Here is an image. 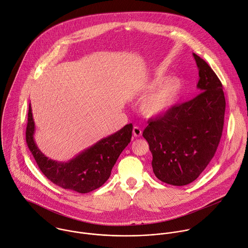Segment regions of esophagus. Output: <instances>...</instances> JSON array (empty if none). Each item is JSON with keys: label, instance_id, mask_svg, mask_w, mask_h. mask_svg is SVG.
Masks as SVG:
<instances>
[{"label": "esophagus", "instance_id": "1", "mask_svg": "<svg viewBox=\"0 0 248 248\" xmlns=\"http://www.w3.org/2000/svg\"><path fill=\"white\" fill-rule=\"evenodd\" d=\"M133 135H134L135 137H140V136L142 135L141 129H140L139 126H135V127L133 128Z\"/></svg>", "mask_w": 248, "mask_h": 248}]
</instances>
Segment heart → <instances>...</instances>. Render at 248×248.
Listing matches in <instances>:
<instances>
[{
    "label": "heart",
    "mask_w": 248,
    "mask_h": 248,
    "mask_svg": "<svg viewBox=\"0 0 248 248\" xmlns=\"http://www.w3.org/2000/svg\"><path fill=\"white\" fill-rule=\"evenodd\" d=\"M140 105V112L146 117H156L170 110L178 101L183 90L181 78L172 77L167 78L162 74H156L146 81L141 90L150 92Z\"/></svg>",
    "instance_id": "heart-1"
}]
</instances>
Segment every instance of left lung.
<instances>
[{"mask_svg":"<svg viewBox=\"0 0 248 248\" xmlns=\"http://www.w3.org/2000/svg\"><path fill=\"white\" fill-rule=\"evenodd\" d=\"M193 56L199 69V94L149 120L142 133L154 174L174 186L187 185L203 171L216 152L224 125L222 83L204 60Z\"/></svg>","mask_w":248,"mask_h":248,"instance_id":"obj_1","label":"left lung"}]
</instances>
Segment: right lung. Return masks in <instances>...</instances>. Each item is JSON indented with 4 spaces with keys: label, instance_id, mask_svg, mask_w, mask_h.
Instances as JSON below:
<instances>
[{
    "label": "right lung",
    "instance_id": "right-lung-1",
    "mask_svg": "<svg viewBox=\"0 0 248 248\" xmlns=\"http://www.w3.org/2000/svg\"><path fill=\"white\" fill-rule=\"evenodd\" d=\"M133 125L102 139L68 162L47 158L34 140L35 122L29 105L26 141L42 172L54 184L78 193H88L101 187L109 177L119 155L130 143Z\"/></svg>",
    "mask_w": 248,
    "mask_h": 248
}]
</instances>
